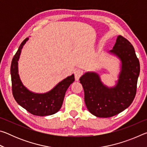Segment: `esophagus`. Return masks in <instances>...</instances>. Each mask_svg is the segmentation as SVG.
<instances>
[{"instance_id": "obj_1", "label": "esophagus", "mask_w": 147, "mask_h": 147, "mask_svg": "<svg viewBox=\"0 0 147 147\" xmlns=\"http://www.w3.org/2000/svg\"><path fill=\"white\" fill-rule=\"evenodd\" d=\"M74 78H75V80L78 81L79 78H80L82 75V71L80 69H76V70L74 71Z\"/></svg>"}]
</instances>
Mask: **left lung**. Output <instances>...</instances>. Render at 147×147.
Listing matches in <instances>:
<instances>
[{"label": "left lung", "mask_w": 147, "mask_h": 147, "mask_svg": "<svg viewBox=\"0 0 147 147\" xmlns=\"http://www.w3.org/2000/svg\"><path fill=\"white\" fill-rule=\"evenodd\" d=\"M111 53L122 61L117 85L108 88L103 85L97 74L86 73L80 78L84 100L89 112L98 117H110L121 113L132 103L137 91L140 64L132 45L119 36Z\"/></svg>", "instance_id": "left-lung-1"}]
</instances>
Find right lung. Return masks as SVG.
<instances>
[{
  "mask_svg": "<svg viewBox=\"0 0 147 147\" xmlns=\"http://www.w3.org/2000/svg\"><path fill=\"white\" fill-rule=\"evenodd\" d=\"M28 39L27 38L22 42L12 59L10 69L12 93L17 102L32 115H53L60 109L67 89L74 81V76H68L47 93L37 94L28 91L20 80L17 67L21 49Z\"/></svg>",
  "mask_w": 147,
  "mask_h": 147,
  "instance_id": "1",
  "label": "right lung"
}]
</instances>
